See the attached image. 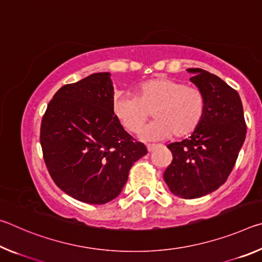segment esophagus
Returning <instances> with one entry per match:
<instances>
[{"label":"esophagus","mask_w":262,"mask_h":262,"mask_svg":"<svg viewBox=\"0 0 262 262\" xmlns=\"http://www.w3.org/2000/svg\"><path fill=\"white\" fill-rule=\"evenodd\" d=\"M156 147H157V145H155V144H148L147 149H148L149 152H151V151H154L155 149H156Z\"/></svg>","instance_id":"34e87169"}]
</instances>
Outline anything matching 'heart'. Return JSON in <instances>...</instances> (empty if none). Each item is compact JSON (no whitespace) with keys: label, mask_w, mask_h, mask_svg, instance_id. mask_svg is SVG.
<instances>
[{"label":"heart","mask_w":262,"mask_h":262,"mask_svg":"<svg viewBox=\"0 0 262 262\" xmlns=\"http://www.w3.org/2000/svg\"><path fill=\"white\" fill-rule=\"evenodd\" d=\"M206 107V96L199 88L170 77H156L140 84L135 97H115L112 113L128 133L137 134L152 112L155 121L141 133V139L158 141L173 134H193L201 125Z\"/></svg>","instance_id":"1"}]
</instances>
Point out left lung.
<instances>
[{"instance_id": "left-lung-1", "label": "left lung", "mask_w": 262, "mask_h": 262, "mask_svg": "<svg viewBox=\"0 0 262 262\" xmlns=\"http://www.w3.org/2000/svg\"><path fill=\"white\" fill-rule=\"evenodd\" d=\"M190 82L205 94L206 113L189 139L167 145L172 163L164 180L183 199L201 198L227 181L246 136L243 104L238 92L207 70L189 68Z\"/></svg>"}]
</instances>
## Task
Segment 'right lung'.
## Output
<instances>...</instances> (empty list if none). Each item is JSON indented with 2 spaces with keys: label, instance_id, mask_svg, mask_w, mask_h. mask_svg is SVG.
<instances>
[{
  "label": "right lung",
  "instance_id": "obj_1",
  "mask_svg": "<svg viewBox=\"0 0 262 262\" xmlns=\"http://www.w3.org/2000/svg\"><path fill=\"white\" fill-rule=\"evenodd\" d=\"M110 73H96L57 90L40 128L43 161L57 187L78 201L104 205L121 193L147 148L112 113Z\"/></svg>",
  "mask_w": 262,
  "mask_h": 262
}]
</instances>
